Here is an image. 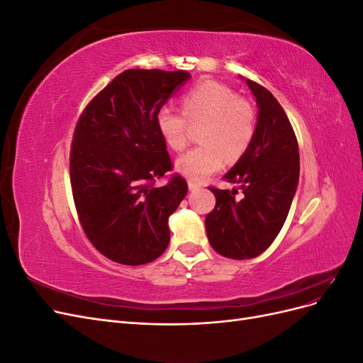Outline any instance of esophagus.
I'll return each mask as SVG.
<instances>
[{
  "mask_svg": "<svg viewBox=\"0 0 363 363\" xmlns=\"http://www.w3.org/2000/svg\"><path fill=\"white\" fill-rule=\"evenodd\" d=\"M188 186H189V191H196V189L201 188V184L194 182V180H189V182H188Z\"/></svg>",
  "mask_w": 363,
  "mask_h": 363,
  "instance_id": "1",
  "label": "esophagus"
}]
</instances>
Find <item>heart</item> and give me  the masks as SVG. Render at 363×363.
Instances as JSON below:
<instances>
[{"label":"heart","mask_w":363,"mask_h":363,"mask_svg":"<svg viewBox=\"0 0 363 363\" xmlns=\"http://www.w3.org/2000/svg\"><path fill=\"white\" fill-rule=\"evenodd\" d=\"M183 113L164 104L156 113V125L164 144L182 151L188 144V121L203 123L200 140L175 160V169L194 182H203L223 168L225 157L238 160L245 155L256 135V112L228 86L204 82L183 95Z\"/></svg>","instance_id":"heart-1"}]
</instances>
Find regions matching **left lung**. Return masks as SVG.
Here are the masks:
<instances>
[{"mask_svg":"<svg viewBox=\"0 0 363 363\" xmlns=\"http://www.w3.org/2000/svg\"><path fill=\"white\" fill-rule=\"evenodd\" d=\"M256 98V135L224 179L238 191L211 189L216 204L206 216L208 242L228 259H252L277 238L286 221L300 177L298 144L280 103L265 87L240 77Z\"/></svg>","mask_w":363,"mask_h":363,"instance_id":"1","label":"left lung"}]
</instances>
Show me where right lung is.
Listing matches in <instances>:
<instances>
[{
	"mask_svg": "<svg viewBox=\"0 0 363 363\" xmlns=\"http://www.w3.org/2000/svg\"><path fill=\"white\" fill-rule=\"evenodd\" d=\"M191 79L186 71L127 69L87 104L74 131L69 174L82 227L123 265L156 260L169 244V216L188 194L180 175L152 186L172 163L156 113Z\"/></svg>",
	"mask_w": 363,
	"mask_h": 363,
	"instance_id": "right-lung-1",
	"label": "right lung"
}]
</instances>
